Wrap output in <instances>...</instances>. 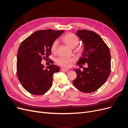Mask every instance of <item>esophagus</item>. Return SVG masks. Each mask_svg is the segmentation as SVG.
<instances>
[{"label": "esophagus", "mask_w": 128, "mask_h": 128, "mask_svg": "<svg viewBox=\"0 0 128 128\" xmlns=\"http://www.w3.org/2000/svg\"><path fill=\"white\" fill-rule=\"evenodd\" d=\"M61 71H62V72H68L69 71V69H64V68H61L60 69Z\"/></svg>", "instance_id": "esophagus-1"}]
</instances>
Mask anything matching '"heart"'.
Here are the masks:
<instances>
[{"label": "heart", "instance_id": "obj_1", "mask_svg": "<svg viewBox=\"0 0 128 128\" xmlns=\"http://www.w3.org/2000/svg\"><path fill=\"white\" fill-rule=\"evenodd\" d=\"M62 40L66 44L71 48H74L76 47L79 42L78 37L72 33H68L66 34L62 37ZM58 44H59V42L58 40H55L52 42L51 46V51L52 53H56V52ZM83 49L81 47H78L76 50V51L78 53H81ZM74 61V59L72 58L64 56L58 58L56 60L58 64L65 68L70 67Z\"/></svg>", "mask_w": 128, "mask_h": 128}]
</instances>
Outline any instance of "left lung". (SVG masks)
Returning <instances> with one entry per match:
<instances>
[{
    "label": "left lung",
    "instance_id": "8db88e82",
    "mask_svg": "<svg viewBox=\"0 0 128 128\" xmlns=\"http://www.w3.org/2000/svg\"><path fill=\"white\" fill-rule=\"evenodd\" d=\"M82 41L84 50L77 62L80 67L86 64L83 71L75 69L76 78L72 83L84 93L94 92L106 82L110 74L111 56L110 49L99 34L88 30H79L76 33Z\"/></svg>",
    "mask_w": 128,
    "mask_h": 128
}]
</instances>
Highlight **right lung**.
<instances>
[{"label":"right lung","mask_w":128,"mask_h":128,"mask_svg":"<svg viewBox=\"0 0 128 128\" xmlns=\"http://www.w3.org/2000/svg\"><path fill=\"white\" fill-rule=\"evenodd\" d=\"M64 30H38L23 41L17 54V77L22 86L30 94L42 95L51 88L54 73L60 68L55 64L44 67L42 59L51 54V46Z\"/></svg>","instance_id":"right-lung-1"}]
</instances>
